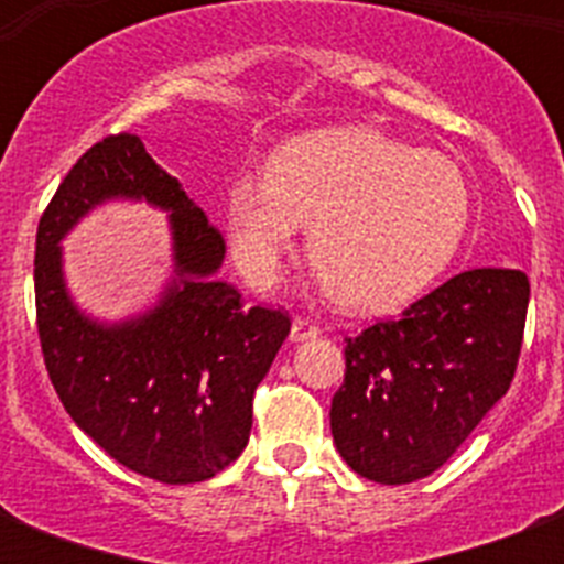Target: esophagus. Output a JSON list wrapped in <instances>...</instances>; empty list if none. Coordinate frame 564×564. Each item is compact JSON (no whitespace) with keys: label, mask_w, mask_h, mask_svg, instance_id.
Masks as SVG:
<instances>
[{"label":"esophagus","mask_w":564,"mask_h":564,"mask_svg":"<svg viewBox=\"0 0 564 564\" xmlns=\"http://www.w3.org/2000/svg\"><path fill=\"white\" fill-rule=\"evenodd\" d=\"M292 343H304V339H316L318 336V325L316 322H310V318L304 316H295L292 318Z\"/></svg>","instance_id":"esophagus-1"}]
</instances>
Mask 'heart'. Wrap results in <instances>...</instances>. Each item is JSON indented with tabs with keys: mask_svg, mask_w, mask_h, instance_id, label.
<instances>
[{
	"mask_svg": "<svg viewBox=\"0 0 564 564\" xmlns=\"http://www.w3.org/2000/svg\"><path fill=\"white\" fill-rule=\"evenodd\" d=\"M310 225V263L339 307L375 316L436 278L468 225L459 166L377 128H325L283 143L265 178L228 193V239L254 286L274 281Z\"/></svg>",
	"mask_w": 564,
	"mask_h": 564,
	"instance_id": "1",
	"label": "heart"
}]
</instances>
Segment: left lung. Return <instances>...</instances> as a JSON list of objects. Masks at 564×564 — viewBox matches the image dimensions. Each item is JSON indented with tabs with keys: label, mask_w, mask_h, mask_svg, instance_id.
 I'll return each mask as SVG.
<instances>
[{
	"label": "left lung",
	"mask_w": 564,
	"mask_h": 564,
	"mask_svg": "<svg viewBox=\"0 0 564 564\" xmlns=\"http://www.w3.org/2000/svg\"><path fill=\"white\" fill-rule=\"evenodd\" d=\"M527 304L521 269H471L398 318L348 336L345 380L330 403V433L345 463L383 486L442 468L507 394Z\"/></svg>",
	"instance_id": "left-lung-1"
}]
</instances>
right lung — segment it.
Returning <instances> with one entry per match:
<instances>
[{
  "mask_svg": "<svg viewBox=\"0 0 564 564\" xmlns=\"http://www.w3.org/2000/svg\"><path fill=\"white\" fill-rule=\"evenodd\" d=\"M108 197L170 209L176 251V281L159 307L119 326H99L74 307L56 246ZM221 260L219 230L134 134L90 145L40 216L34 301L48 380L69 419L149 480H210L242 454L254 389L290 336L283 310L246 307L234 286L213 278Z\"/></svg>",
  "mask_w": 564,
  "mask_h": 564,
  "instance_id": "1",
  "label": "right lung"
}]
</instances>
